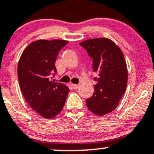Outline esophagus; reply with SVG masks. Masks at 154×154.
Returning a JSON list of instances; mask_svg holds the SVG:
<instances>
[{"label":"esophagus","mask_w":154,"mask_h":154,"mask_svg":"<svg viewBox=\"0 0 154 154\" xmlns=\"http://www.w3.org/2000/svg\"><path fill=\"white\" fill-rule=\"evenodd\" d=\"M72 86L74 89H77L79 88V85H75V84H72Z\"/></svg>","instance_id":"34e87169"}]
</instances>
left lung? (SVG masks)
I'll use <instances>...</instances> for the list:
<instances>
[{
  "label": "left lung",
  "instance_id": "1",
  "mask_svg": "<svg viewBox=\"0 0 154 154\" xmlns=\"http://www.w3.org/2000/svg\"><path fill=\"white\" fill-rule=\"evenodd\" d=\"M93 59V71L97 74L92 97L86 106L93 114L103 116L117 107L125 92L128 82L127 65L119 46L110 39H89L80 43Z\"/></svg>",
  "mask_w": 154,
  "mask_h": 154
}]
</instances>
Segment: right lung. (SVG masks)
Returning a JSON list of instances; mask_svg holds the SVG:
<instances>
[{
  "mask_svg": "<svg viewBox=\"0 0 154 154\" xmlns=\"http://www.w3.org/2000/svg\"><path fill=\"white\" fill-rule=\"evenodd\" d=\"M68 43L63 40L32 42L22 53L17 65L19 85L24 98L46 119L60 113L69 92L66 85L50 79V74L57 72L58 53Z\"/></svg>",
  "mask_w": 154,
  "mask_h": 154,
  "instance_id": "obj_1",
  "label": "right lung"
}]
</instances>
